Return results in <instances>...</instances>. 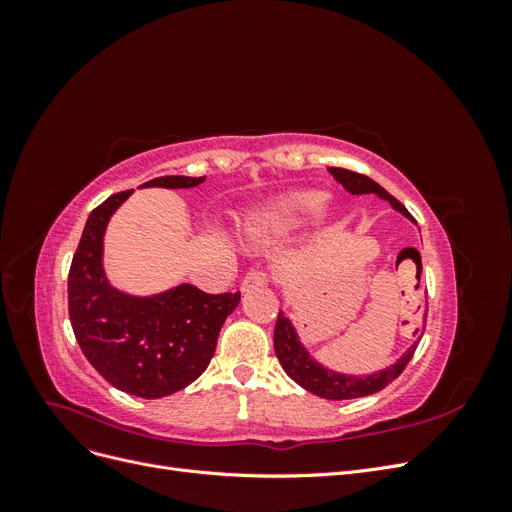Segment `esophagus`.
<instances>
[{"label": "esophagus", "mask_w": 512, "mask_h": 512, "mask_svg": "<svg viewBox=\"0 0 512 512\" xmlns=\"http://www.w3.org/2000/svg\"><path fill=\"white\" fill-rule=\"evenodd\" d=\"M265 284H269V273L262 271V269H252V271L245 273L243 282H241V288L243 290H252V288L265 286Z\"/></svg>", "instance_id": "34e87169"}]
</instances>
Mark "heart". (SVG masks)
Segmentation results:
<instances>
[{"instance_id": "1", "label": "heart", "mask_w": 512, "mask_h": 512, "mask_svg": "<svg viewBox=\"0 0 512 512\" xmlns=\"http://www.w3.org/2000/svg\"><path fill=\"white\" fill-rule=\"evenodd\" d=\"M322 200L324 196L320 192H297L273 205L267 218L277 228H292L309 218L322 205Z\"/></svg>"}]
</instances>
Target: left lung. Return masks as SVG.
Returning <instances> with one entry per match:
<instances>
[{
    "label": "left lung",
    "mask_w": 512,
    "mask_h": 512,
    "mask_svg": "<svg viewBox=\"0 0 512 512\" xmlns=\"http://www.w3.org/2000/svg\"><path fill=\"white\" fill-rule=\"evenodd\" d=\"M329 173L339 183H342L350 194H378L380 198L389 200V203L397 211L404 213L406 218L414 220L412 215H410V211L404 205H401L395 196H391L389 192H386L382 185H378L374 179H369V177H365L361 173H354V170H348V168H329ZM418 331H421V329H418ZM418 331H416V335H418ZM273 346H275L277 359H280L284 371L294 382L301 384L305 391L314 393L318 397L339 401V399H356V397L374 395V393L382 391L384 386H389L401 374V371L406 369V365L410 363L418 342L404 356H401V359L395 365L386 367V369L378 371V374H371L367 378L333 374V371L324 369L320 363H316L312 356L305 352V348L301 346L299 337H297V331L292 329L290 320L284 314L277 316L275 333H273Z\"/></svg>",
    "instance_id": "1"
}]
</instances>
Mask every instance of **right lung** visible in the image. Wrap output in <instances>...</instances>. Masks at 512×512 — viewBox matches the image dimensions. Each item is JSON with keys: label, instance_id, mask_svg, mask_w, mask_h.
I'll return each mask as SVG.
<instances>
[{"label": "right lung", "instance_id": "add662e5", "mask_svg": "<svg viewBox=\"0 0 512 512\" xmlns=\"http://www.w3.org/2000/svg\"><path fill=\"white\" fill-rule=\"evenodd\" d=\"M205 177H158L145 188H194ZM132 190L113 194L89 213L68 273V314L87 361L115 389L158 399L185 389L207 369L241 292L207 294L181 284L156 297H130L106 282L102 237Z\"/></svg>", "mask_w": 512, "mask_h": 512}]
</instances>
